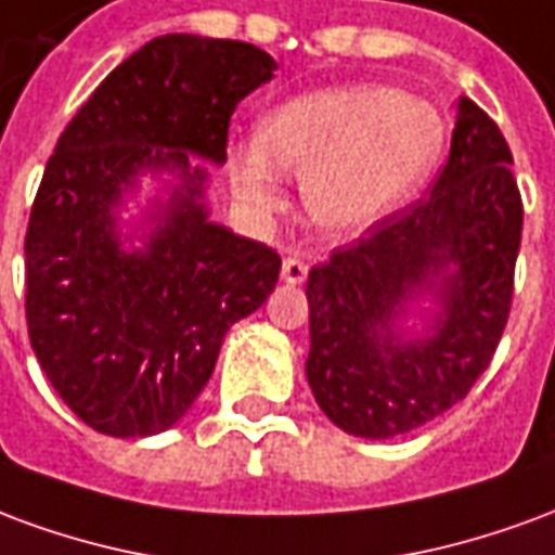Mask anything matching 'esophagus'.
Listing matches in <instances>:
<instances>
[{
	"label": "esophagus",
	"mask_w": 555,
	"mask_h": 555,
	"mask_svg": "<svg viewBox=\"0 0 555 555\" xmlns=\"http://www.w3.org/2000/svg\"><path fill=\"white\" fill-rule=\"evenodd\" d=\"M309 276V264L302 261L300 255H288L285 261H282V279L288 282V285H302Z\"/></svg>",
	"instance_id": "obj_1"
}]
</instances>
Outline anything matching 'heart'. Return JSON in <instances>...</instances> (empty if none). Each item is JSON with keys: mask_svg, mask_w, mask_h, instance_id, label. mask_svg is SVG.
Masks as SVG:
<instances>
[{"mask_svg": "<svg viewBox=\"0 0 555 555\" xmlns=\"http://www.w3.org/2000/svg\"><path fill=\"white\" fill-rule=\"evenodd\" d=\"M446 145L442 115L380 82L291 98L261 118L255 142L229 151L231 190L258 217L285 205L283 175L302 178V205L333 234L389 217L425 183Z\"/></svg>", "mask_w": 555, "mask_h": 555, "instance_id": "heart-1", "label": "heart"}]
</instances>
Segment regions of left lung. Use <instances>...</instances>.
Returning a JSON list of instances; mask_svg holds the SVG:
<instances>
[{
	"label": "left lung",
	"mask_w": 555,
	"mask_h": 555,
	"mask_svg": "<svg viewBox=\"0 0 555 555\" xmlns=\"http://www.w3.org/2000/svg\"><path fill=\"white\" fill-rule=\"evenodd\" d=\"M512 163L500 127L461 98L434 190L312 267L306 377L333 425L365 440L408 434L488 369L524 231ZM413 313L422 327L406 326Z\"/></svg>",
	"instance_id": "1"
}]
</instances>
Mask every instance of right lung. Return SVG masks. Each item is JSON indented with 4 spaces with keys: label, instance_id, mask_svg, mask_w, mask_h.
Segmentation results:
<instances>
[{
    "label": "right lung",
    "instance_id": "1",
    "mask_svg": "<svg viewBox=\"0 0 555 555\" xmlns=\"http://www.w3.org/2000/svg\"><path fill=\"white\" fill-rule=\"evenodd\" d=\"M276 62L243 41L159 35L94 89L59 137L26 231V324L47 380L89 428L137 440L178 425L222 338L273 294L270 246L210 219L234 106ZM164 181L137 227L120 210Z\"/></svg>",
    "mask_w": 555,
    "mask_h": 555
}]
</instances>
